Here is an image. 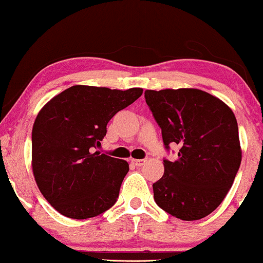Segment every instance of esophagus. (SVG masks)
Masks as SVG:
<instances>
[{
	"label": "esophagus",
	"instance_id": "34e87169",
	"mask_svg": "<svg viewBox=\"0 0 263 263\" xmlns=\"http://www.w3.org/2000/svg\"><path fill=\"white\" fill-rule=\"evenodd\" d=\"M130 161L135 165V166H142V165L146 163L145 159H132Z\"/></svg>",
	"mask_w": 263,
	"mask_h": 263
}]
</instances>
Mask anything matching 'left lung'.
Wrapping results in <instances>:
<instances>
[{"instance_id":"obj_1","label":"left lung","mask_w":263,"mask_h":263,"mask_svg":"<svg viewBox=\"0 0 263 263\" xmlns=\"http://www.w3.org/2000/svg\"><path fill=\"white\" fill-rule=\"evenodd\" d=\"M147 105L161 128L164 145L181 147L153 184L154 200L168 214L192 221L211 214L228 195L242 161L232 110L197 88L146 89Z\"/></svg>"}]
</instances>
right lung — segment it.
Wrapping results in <instances>:
<instances>
[{
	"label": "right lung",
	"instance_id": "right-lung-1",
	"mask_svg": "<svg viewBox=\"0 0 263 263\" xmlns=\"http://www.w3.org/2000/svg\"><path fill=\"white\" fill-rule=\"evenodd\" d=\"M142 91L75 85L38 112L32 128V171L43 196L64 217H97L117 201L129 165L96 148L111 118Z\"/></svg>",
	"mask_w": 263,
	"mask_h": 263
}]
</instances>
